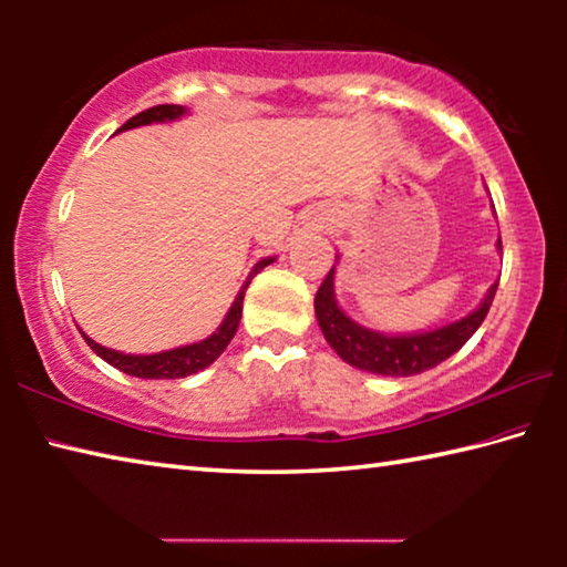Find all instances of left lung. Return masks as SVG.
I'll list each match as a JSON object with an SVG mask.
<instances>
[{"label":"left lung","instance_id":"1","mask_svg":"<svg viewBox=\"0 0 567 567\" xmlns=\"http://www.w3.org/2000/svg\"><path fill=\"white\" fill-rule=\"evenodd\" d=\"M497 247L503 249L501 239H497ZM332 275L334 267L324 275L320 290L315 295V315H318L324 340H328L330 348L338 352L344 362L352 364V368L388 378L420 375V372L435 368V364L447 360L450 354H455L470 338H473L480 324H483L497 290V285H493L491 290H487L483 305L460 322L445 324V328L433 332L395 334V338H392V334H380L360 328L358 322H352L348 315L340 310L338 302H334Z\"/></svg>","mask_w":567,"mask_h":567}]
</instances>
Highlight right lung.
I'll use <instances>...</instances> for the list:
<instances>
[{"label":"right lung","mask_w":567,"mask_h":567,"mask_svg":"<svg viewBox=\"0 0 567 567\" xmlns=\"http://www.w3.org/2000/svg\"><path fill=\"white\" fill-rule=\"evenodd\" d=\"M179 114H185V107L182 104H157V107H150L145 112L134 114L127 122L122 124V130H132L140 127V124H152V122H167V120H177ZM272 260H260L255 265L252 275H257L262 267L270 265ZM249 275V280H252ZM249 280L243 285V290L235 297L233 307H229L227 318L219 324L217 332L209 334L207 340L195 342V344H185V348L177 350H167V352H157V354H124L117 350L102 348L94 340H90L87 334H82L84 342L100 354L104 362H110L112 368H117L122 372H127L132 378H147V380H175V378H187L195 375V372L205 370L207 364H213L219 354L225 352V348L229 344V340L235 338L239 318H243V300H245V290Z\"/></svg>","instance_id":"obj_1"}]
</instances>
